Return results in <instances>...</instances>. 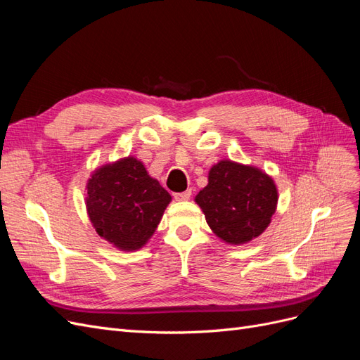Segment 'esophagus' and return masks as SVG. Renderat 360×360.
<instances>
[{"mask_svg":"<svg viewBox=\"0 0 360 360\" xmlns=\"http://www.w3.org/2000/svg\"><path fill=\"white\" fill-rule=\"evenodd\" d=\"M191 195H192V189H188V191H184V192L174 193V198H176L177 201H188L191 198Z\"/></svg>","mask_w":360,"mask_h":360,"instance_id":"esophagus-1","label":"esophagus"}]
</instances>
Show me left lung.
Listing matches in <instances>:
<instances>
[{
	"label": "left lung",
	"instance_id": "obj_1",
	"mask_svg": "<svg viewBox=\"0 0 360 360\" xmlns=\"http://www.w3.org/2000/svg\"><path fill=\"white\" fill-rule=\"evenodd\" d=\"M195 202L221 240L243 245L269 226L276 212L278 189L266 172L225 159L212 167L209 183Z\"/></svg>",
	"mask_w": 360,
	"mask_h": 360
}]
</instances>
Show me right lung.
I'll use <instances>...</instances> for the list:
<instances>
[{
    "mask_svg": "<svg viewBox=\"0 0 360 360\" xmlns=\"http://www.w3.org/2000/svg\"><path fill=\"white\" fill-rule=\"evenodd\" d=\"M171 195L134 156L97 168L86 183V212L96 233L122 250L143 248Z\"/></svg>",
    "mask_w": 360,
    "mask_h": 360,
    "instance_id": "add662e5",
    "label": "right lung"
}]
</instances>
